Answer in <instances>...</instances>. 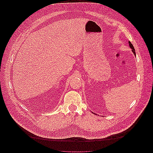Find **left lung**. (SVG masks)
<instances>
[{"label":"left lung","mask_w":153,"mask_h":153,"mask_svg":"<svg viewBox=\"0 0 153 153\" xmlns=\"http://www.w3.org/2000/svg\"><path fill=\"white\" fill-rule=\"evenodd\" d=\"M129 47H130V48L133 50L132 51H133V52L134 55H136V53H135V50H134V48L133 45H132V43H131L130 42H129Z\"/></svg>","instance_id":"8db88e82"}]
</instances>
